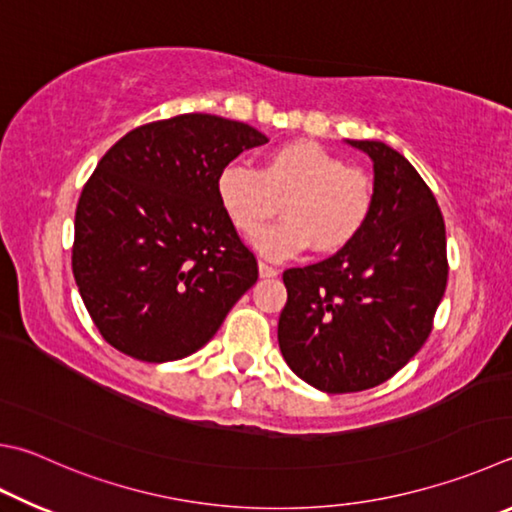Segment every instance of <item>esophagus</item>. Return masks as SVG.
Segmentation results:
<instances>
[{
	"label": "esophagus",
	"mask_w": 512,
	"mask_h": 512,
	"mask_svg": "<svg viewBox=\"0 0 512 512\" xmlns=\"http://www.w3.org/2000/svg\"><path fill=\"white\" fill-rule=\"evenodd\" d=\"M259 275H262V277H277V275H280V271H277V268L271 266L268 262H259Z\"/></svg>",
	"instance_id": "1"
}]
</instances>
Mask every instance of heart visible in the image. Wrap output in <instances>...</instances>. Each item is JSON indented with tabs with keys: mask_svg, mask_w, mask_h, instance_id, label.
<instances>
[{
	"mask_svg": "<svg viewBox=\"0 0 512 512\" xmlns=\"http://www.w3.org/2000/svg\"><path fill=\"white\" fill-rule=\"evenodd\" d=\"M217 199L230 226L246 239L264 230L282 201L284 219L259 239L266 257L286 259L309 246L320 255H333L367 228L376 185L336 152L297 138L273 147L257 170L226 165L217 176Z\"/></svg>",
	"mask_w": 512,
	"mask_h": 512,
	"instance_id": "b5f03b06",
	"label": "heart"
}]
</instances>
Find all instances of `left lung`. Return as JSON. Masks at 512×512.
Returning <instances> with one entry per match:
<instances>
[{
  "label": "left lung",
  "instance_id": "left-lung-1",
  "mask_svg": "<svg viewBox=\"0 0 512 512\" xmlns=\"http://www.w3.org/2000/svg\"><path fill=\"white\" fill-rule=\"evenodd\" d=\"M374 161L376 206L336 255L286 268L277 324L286 365L315 389H371L423 347L448 284L445 221L414 165L380 141H347Z\"/></svg>",
  "mask_w": 512,
  "mask_h": 512
}]
</instances>
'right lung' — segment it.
<instances>
[{"mask_svg":"<svg viewBox=\"0 0 512 512\" xmlns=\"http://www.w3.org/2000/svg\"><path fill=\"white\" fill-rule=\"evenodd\" d=\"M268 138L239 120L181 114L132 129L76 208L71 266L100 336L143 362L190 356L257 282L217 199V176Z\"/></svg>","mask_w":512,"mask_h":512,"instance_id":"add662e5","label":"right lung"}]
</instances>
